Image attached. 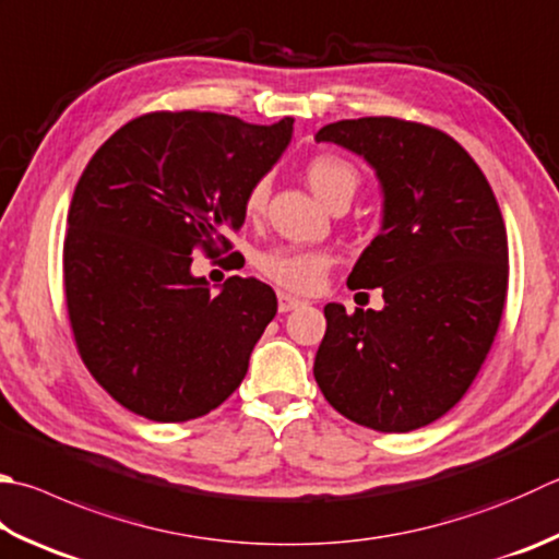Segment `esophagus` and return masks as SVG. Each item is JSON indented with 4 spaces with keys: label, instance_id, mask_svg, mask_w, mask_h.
Wrapping results in <instances>:
<instances>
[{
    "label": "esophagus",
    "instance_id": "esophagus-1",
    "mask_svg": "<svg viewBox=\"0 0 559 559\" xmlns=\"http://www.w3.org/2000/svg\"><path fill=\"white\" fill-rule=\"evenodd\" d=\"M301 299H297V297H292V294H287V292H280L277 294V309H280V313H287V311H294L297 307H301Z\"/></svg>",
    "mask_w": 559,
    "mask_h": 559
}]
</instances>
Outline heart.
I'll use <instances>...</instances> for the list:
<instances>
[{
  "mask_svg": "<svg viewBox=\"0 0 559 559\" xmlns=\"http://www.w3.org/2000/svg\"><path fill=\"white\" fill-rule=\"evenodd\" d=\"M307 182L311 192L321 199L325 206H335L343 199H350L360 185V175L355 167L338 155H319L307 165ZM267 199V185L258 182L246 197V212H262ZM331 255L321 250H301V248H277L258 255V270L280 287L289 292H313L323 282L325 272L331 267Z\"/></svg>",
  "mask_w": 559,
  "mask_h": 559,
  "instance_id": "1",
  "label": "heart"
}]
</instances>
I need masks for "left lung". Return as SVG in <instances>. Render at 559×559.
<instances>
[{
    "label": "left lung",
    "mask_w": 559,
    "mask_h": 559,
    "mask_svg": "<svg viewBox=\"0 0 559 559\" xmlns=\"http://www.w3.org/2000/svg\"><path fill=\"white\" fill-rule=\"evenodd\" d=\"M316 143L360 155L382 189V226L347 287L384 307L325 304L313 377L345 418L408 433L455 406L499 331L509 240L487 177L448 133L367 116L323 126Z\"/></svg>",
    "instance_id": "left-lung-1"
}]
</instances>
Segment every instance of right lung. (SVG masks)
I'll list each match as a JSON object with an SVG mask.
<instances>
[{
    "label": "right lung",
    "mask_w": 559,
    "mask_h": 559,
    "mask_svg": "<svg viewBox=\"0 0 559 559\" xmlns=\"http://www.w3.org/2000/svg\"><path fill=\"white\" fill-rule=\"evenodd\" d=\"M294 119L246 123L214 111H155L121 126L84 167L62 246L68 313L92 377L133 414L182 424L236 392L277 297L255 277L212 292L192 252L226 246L246 197Z\"/></svg>",
    "instance_id": "1"
}]
</instances>
